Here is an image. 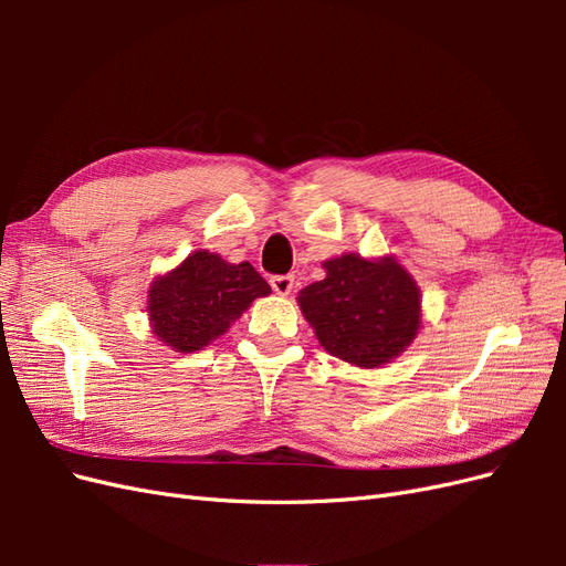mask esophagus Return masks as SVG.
<instances>
[{"mask_svg":"<svg viewBox=\"0 0 566 566\" xmlns=\"http://www.w3.org/2000/svg\"><path fill=\"white\" fill-rule=\"evenodd\" d=\"M271 287H273V293L285 297V295L293 293L295 279H293V276H273V279H271Z\"/></svg>","mask_w":566,"mask_h":566,"instance_id":"obj_1","label":"esophagus"}]
</instances>
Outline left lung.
<instances>
[{
  "label": "left lung",
  "instance_id": "obj_1",
  "mask_svg": "<svg viewBox=\"0 0 566 566\" xmlns=\"http://www.w3.org/2000/svg\"><path fill=\"white\" fill-rule=\"evenodd\" d=\"M323 269L325 279L300 290L297 304L325 352L356 368H380L413 345L422 297L397 256L345 252Z\"/></svg>",
  "mask_w": 566,
  "mask_h": 566
}]
</instances>
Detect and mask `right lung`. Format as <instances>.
Returning <instances> with one entry per match:
<instances>
[{
  "mask_svg": "<svg viewBox=\"0 0 566 566\" xmlns=\"http://www.w3.org/2000/svg\"><path fill=\"white\" fill-rule=\"evenodd\" d=\"M269 293L252 264H231L217 252L196 250L153 279L146 295L150 333L179 354L200 352Z\"/></svg>",
  "mask_w": 566,
  "mask_h": 566,
  "instance_id": "obj_1",
  "label": "right lung"
}]
</instances>
